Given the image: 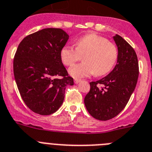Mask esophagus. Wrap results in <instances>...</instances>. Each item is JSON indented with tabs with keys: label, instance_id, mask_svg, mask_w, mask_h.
<instances>
[{
	"label": "esophagus",
	"instance_id": "obj_1",
	"mask_svg": "<svg viewBox=\"0 0 152 152\" xmlns=\"http://www.w3.org/2000/svg\"><path fill=\"white\" fill-rule=\"evenodd\" d=\"M74 82H75V83H79L81 82V80H80V79H75V80H74Z\"/></svg>",
	"mask_w": 152,
	"mask_h": 152
}]
</instances>
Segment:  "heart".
Here are the masks:
<instances>
[{"mask_svg": "<svg viewBox=\"0 0 152 152\" xmlns=\"http://www.w3.org/2000/svg\"><path fill=\"white\" fill-rule=\"evenodd\" d=\"M83 56V62L73 65L69 72L74 78L87 77L95 74L104 76L112 70L118 59L119 52L115 44L96 34H87L77 39L76 48L64 45L60 58L65 66H72Z\"/></svg>", "mask_w": 152, "mask_h": 152, "instance_id": "obj_1", "label": "heart"}]
</instances>
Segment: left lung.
Here are the masks:
<instances>
[{
  "label": "left lung",
  "instance_id": "left-lung-1",
  "mask_svg": "<svg viewBox=\"0 0 152 152\" xmlns=\"http://www.w3.org/2000/svg\"><path fill=\"white\" fill-rule=\"evenodd\" d=\"M113 39L119 52L117 65L107 76L90 83V92L84 98L88 112L100 121L112 119L123 110L138 79V61L134 48L120 35Z\"/></svg>",
  "mask_w": 152,
  "mask_h": 152
}]
</instances>
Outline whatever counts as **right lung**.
<instances>
[{
	"label": "right lung",
	"instance_id": "1",
	"mask_svg": "<svg viewBox=\"0 0 152 152\" xmlns=\"http://www.w3.org/2000/svg\"><path fill=\"white\" fill-rule=\"evenodd\" d=\"M69 39L61 28H45L23 39L14 58V76L27 107L41 115L58 110L67 85H73L60 58Z\"/></svg>",
	"mask_w": 152,
	"mask_h": 152
}]
</instances>
